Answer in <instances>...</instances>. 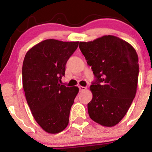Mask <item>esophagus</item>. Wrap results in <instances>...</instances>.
<instances>
[{"mask_svg": "<svg viewBox=\"0 0 152 152\" xmlns=\"http://www.w3.org/2000/svg\"><path fill=\"white\" fill-rule=\"evenodd\" d=\"M78 88H79L80 91H84L85 90H86V87H84V86H78Z\"/></svg>", "mask_w": 152, "mask_h": 152, "instance_id": "esophagus-1", "label": "esophagus"}]
</instances>
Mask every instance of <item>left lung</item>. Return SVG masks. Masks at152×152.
<instances>
[{
  "label": "left lung",
  "mask_w": 152,
  "mask_h": 152,
  "mask_svg": "<svg viewBox=\"0 0 152 152\" xmlns=\"http://www.w3.org/2000/svg\"><path fill=\"white\" fill-rule=\"evenodd\" d=\"M79 48L96 78L90 86L93 98L88 115L102 126H114L124 117L137 93V52L128 42L110 35L80 42Z\"/></svg>",
  "instance_id": "1"
}]
</instances>
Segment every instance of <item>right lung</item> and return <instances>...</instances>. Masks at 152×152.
I'll list each match as a JSON object with an SVG mask.
<instances>
[{"mask_svg": "<svg viewBox=\"0 0 152 152\" xmlns=\"http://www.w3.org/2000/svg\"><path fill=\"white\" fill-rule=\"evenodd\" d=\"M78 46V41L47 39L32 47L24 58L22 79L26 101L35 120L49 134L59 133L69 124L71 106L79 89L59 82Z\"/></svg>", "mask_w": 152, "mask_h": 152, "instance_id": "1", "label": "right lung"}]
</instances>
